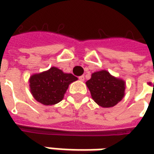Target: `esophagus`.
I'll return each instance as SVG.
<instances>
[{"label": "esophagus", "instance_id": "esophagus-1", "mask_svg": "<svg viewBox=\"0 0 154 154\" xmlns=\"http://www.w3.org/2000/svg\"><path fill=\"white\" fill-rule=\"evenodd\" d=\"M79 80H80V81H84V80H85V76H84V75H81V76L79 77Z\"/></svg>", "mask_w": 154, "mask_h": 154}]
</instances>
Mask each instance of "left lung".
Instances as JSON below:
<instances>
[{
	"mask_svg": "<svg viewBox=\"0 0 154 154\" xmlns=\"http://www.w3.org/2000/svg\"><path fill=\"white\" fill-rule=\"evenodd\" d=\"M86 84L94 101L102 107H113L124 96V81L111 76L105 70L93 73Z\"/></svg>",
	"mask_w": 154,
	"mask_h": 154,
	"instance_id": "obj_1",
	"label": "left lung"
}]
</instances>
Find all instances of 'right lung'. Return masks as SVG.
<instances>
[{"mask_svg": "<svg viewBox=\"0 0 154 154\" xmlns=\"http://www.w3.org/2000/svg\"><path fill=\"white\" fill-rule=\"evenodd\" d=\"M77 80L72 74H64L57 68H52L30 78V88L35 99L45 105L59 103L68 85Z\"/></svg>", "mask_w": 154, "mask_h": 154, "instance_id": "obj_1", "label": "right lung"}]
</instances>
